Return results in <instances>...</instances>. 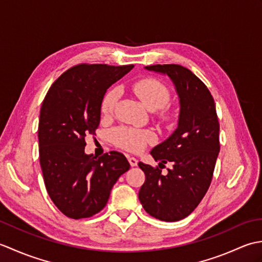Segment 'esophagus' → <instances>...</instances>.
<instances>
[{
	"mask_svg": "<svg viewBox=\"0 0 262 262\" xmlns=\"http://www.w3.org/2000/svg\"><path fill=\"white\" fill-rule=\"evenodd\" d=\"M128 162H129L130 166H136L137 165V160L135 158L129 157V158H128Z\"/></svg>",
	"mask_w": 262,
	"mask_h": 262,
	"instance_id": "1",
	"label": "esophagus"
}]
</instances>
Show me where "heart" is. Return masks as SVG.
Instances as JSON below:
<instances>
[{"label": "heart", "instance_id": "heart-1", "mask_svg": "<svg viewBox=\"0 0 262 262\" xmlns=\"http://www.w3.org/2000/svg\"><path fill=\"white\" fill-rule=\"evenodd\" d=\"M133 91L141 100L144 107L149 111L164 107L170 98L168 88L155 79H144L136 82L133 85ZM116 97V90H110L104 96L101 104V110L104 115L111 113ZM113 140L119 147L125 148L127 151L140 152L147 143L153 141V135L147 130L130 127H119L113 132Z\"/></svg>", "mask_w": 262, "mask_h": 262}]
</instances>
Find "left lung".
Wrapping results in <instances>:
<instances>
[{"label": "left lung", "mask_w": 262, "mask_h": 262, "mask_svg": "<svg viewBox=\"0 0 262 262\" xmlns=\"http://www.w3.org/2000/svg\"><path fill=\"white\" fill-rule=\"evenodd\" d=\"M144 69L169 77L179 99V116L173 133L149 152L159 166H173L164 176L138 162L145 173L138 198L155 219L177 222L192 213L208 190L220 152V124L213 97L191 71L176 64Z\"/></svg>", "instance_id": "8db88e82"}]
</instances>
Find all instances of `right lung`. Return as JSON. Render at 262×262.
<instances>
[{
  "instance_id": "right-lung-1",
  "label": "right lung",
  "mask_w": 262,
  "mask_h": 262,
  "mask_svg": "<svg viewBox=\"0 0 262 262\" xmlns=\"http://www.w3.org/2000/svg\"><path fill=\"white\" fill-rule=\"evenodd\" d=\"M134 65L81 64L53 83L38 125L39 160L49 197L64 215L79 220L99 213L119 177L129 170L125 155L111 151L97 159L84 152L94 135L105 92Z\"/></svg>"
}]
</instances>
